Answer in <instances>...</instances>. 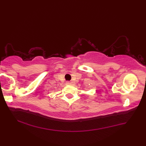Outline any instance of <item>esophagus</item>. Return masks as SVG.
Masks as SVG:
<instances>
[{
	"label": "esophagus",
	"mask_w": 146,
	"mask_h": 146,
	"mask_svg": "<svg viewBox=\"0 0 146 146\" xmlns=\"http://www.w3.org/2000/svg\"><path fill=\"white\" fill-rule=\"evenodd\" d=\"M66 84H67L68 85H72L73 84V82H70V81H68V82H66Z\"/></svg>",
	"instance_id": "34e87169"
}]
</instances>
